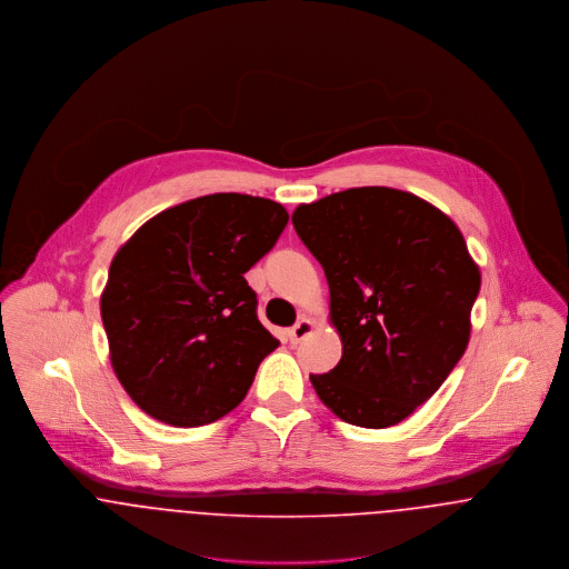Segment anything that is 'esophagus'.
<instances>
[{"instance_id": "esophagus-1", "label": "esophagus", "mask_w": 569, "mask_h": 569, "mask_svg": "<svg viewBox=\"0 0 569 569\" xmlns=\"http://www.w3.org/2000/svg\"><path fill=\"white\" fill-rule=\"evenodd\" d=\"M312 331H315V322L303 316V318L297 320V325L288 331V336H290V342H292V345H299V342H301L303 338H308Z\"/></svg>"}]
</instances>
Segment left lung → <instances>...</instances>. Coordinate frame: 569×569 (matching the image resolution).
Listing matches in <instances>:
<instances>
[{
  "label": "left lung",
  "mask_w": 569,
  "mask_h": 569,
  "mask_svg": "<svg viewBox=\"0 0 569 569\" xmlns=\"http://www.w3.org/2000/svg\"><path fill=\"white\" fill-rule=\"evenodd\" d=\"M292 224L320 261L340 362L310 376L342 421L390 428L462 358L480 268L460 229L410 191L353 188L299 204Z\"/></svg>",
  "instance_id": "obj_1"
}]
</instances>
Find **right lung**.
I'll return each mask as SVG.
<instances>
[{
  "mask_svg": "<svg viewBox=\"0 0 569 569\" xmlns=\"http://www.w3.org/2000/svg\"><path fill=\"white\" fill-rule=\"evenodd\" d=\"M286 224L274 200L209 193L157 213L120 247L100 312L111 367L146 415L196 428L247 397L279 340L257 320L244 272Z\"/></svg>",
  "mask_w": 569,
  "mask_h": 569,
  "instance_id": "obj_1",
  "label": "right lung"
}]
</instances>
